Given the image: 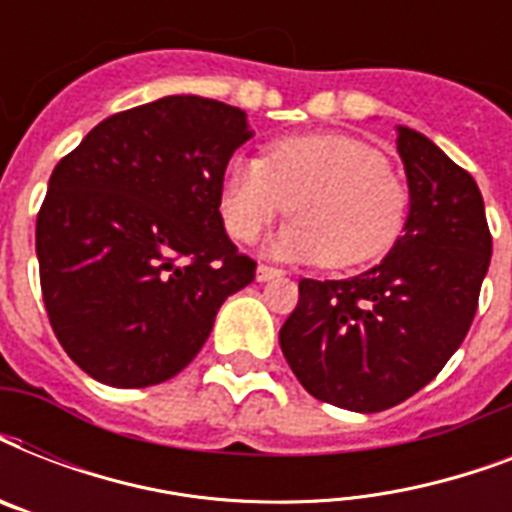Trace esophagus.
Listing matches in <instances>:
<instances>
[{
    "label": "esophagus",
    "mask_w": 512,
    "mask_h": 512,
    "mask_svg": "<svg viewBox=\"0 0 512 512\" xmlns=\"http://www.w3.org/2000/svg\"><path fill=\"white\" fill-rule=\"evenodd\" d=\"M255 276H257V281H271V279H279V276H284V273H281L279 268H271V265H257Z\"/></svg>",
    "instance_id": "1"
}]
</instances>
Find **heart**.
Returning a JSON list of instances; mask_svg holds the SVG:
<instances>
[{
	"instance_id": "heart-1",
	"label": "heart",
	"mask_w": 512,
	"mask_h": 512,
	"mask_svg": "<svg viewBox=\"0 0 512 512\" xmlns=\"http://www.w3.org/2000/svg\"><path fill=\"white\" fill-rule=\"evenodd\" d=\"M295 217L271 255L356 268L388 252L409 212V188L374 146L350 135L273 140L263 159L233 156L220 215L236 241H257L284 212Z\"/></svg>"
}]
</instances>
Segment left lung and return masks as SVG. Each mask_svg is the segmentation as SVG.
<instances>
[{"mask_svg": "<svg viewBox=\"0 0 512 512\" xmlns=\"http://www.w3.org/2000/svg\"><path fill=\"white\" fill-rule=\"evenodd\" d=\"M396 132L409 183L404 233L366 273L300 281L279 332L303 388L361 414L401 404L444 369L473 324L492 260L476 180L422 132Z\"/></svg>", "mask_w": 512, "mask_h": 512, "instance_id": "1", "label": "left lung"}]
</instances>
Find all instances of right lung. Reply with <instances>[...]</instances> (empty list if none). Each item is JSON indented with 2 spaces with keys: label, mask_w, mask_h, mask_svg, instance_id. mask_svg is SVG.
<instances>
[{
  "label": "right lung",
  "mask_w": 512,
  "mask_h": 512,
  "mask_svg": "<svg viewBox=\"0 0 512 512\" xmlns=\"http://www.w3.org/2000/svg\"><path fill=\"white\" fill-rule=\"evenodd\" d=\"M247 114L170 95L103 119L52 170L36 257L52 332L103 385L148 388L191 364L225 297L255 281L220 183Z\"/></svg>",
  "instance_id": "right-lung-1"
}]
</instances>
